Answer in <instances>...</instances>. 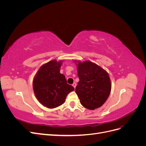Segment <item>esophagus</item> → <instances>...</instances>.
Masks as SVG:
<instances>
[{"label": "esophagus", "instance_id": "obj_1", "mask_svg": "<svg viewBox=\"0 0 146 146\" xmlns=\"http://www.w3.org/2000/svg\"><path fill=\"white\" fill-rule=\"evenodd\" d=\"M76 85H77V84H76V83H74L73 84H72V86H73V87L74 88H76Z\"/></svg>", "mask_w": 146, "mask_h": 146}]
</instances>
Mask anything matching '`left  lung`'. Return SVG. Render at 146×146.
Returning <instances> with one entry per match:
<instances>
[{"mask_svg":"<svg viewBox=\"0 0 146 146\" xmlns=\"http://www.w3.org/2000/svg\"><path fill=\"white\" fill-rule=\"evenodd\" d=\"M74 62L78 63L79 82L76 92L81 104L91 110L100 107L108 98L111 89L107 72L90 61Z\"/></svg>","mask_w":146,"mask_h":146,"instance_id":"left-lung-1","label":"left lung"}]
</instances>
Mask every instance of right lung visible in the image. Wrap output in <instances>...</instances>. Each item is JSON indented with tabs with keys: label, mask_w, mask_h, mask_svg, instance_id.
<instances>
[{
	"label": "right lung",
	"mask_w": 146,
	"mask_h": 146,
	"mask_svg": "<svg viewBox=\"0 0 146 146\" xmlns=\"http://www.w3.org/2000/svg\"><path fill=\"white\" fill-rule=\"evenodd\" d=\"M62 61L52 60L39 69L33 81L35 96L42 105L54 108L63 104L67 95L74 88L67 83L60 72Z\"/></svg>",
	"instance_id": "1"
}]
</instances>
